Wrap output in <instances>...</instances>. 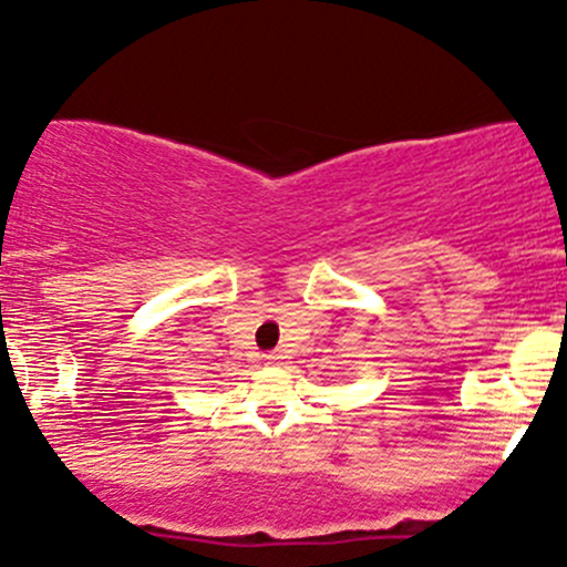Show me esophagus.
I'll use <instances>...</instances> for the list:
<instances>
[{"mask_svg":"<svg viewBox=\"0 0 567 567\" xmlns=\"http://www.w3.org/2000/svg\"><path fill=\"white\" fill-rule=\"evenodd\" d=\"M264 360L266 365H277V362L282 360V354H279V351H269V354H264Z\"/></svg>","mask_w":567,"mask_h":567,"instance_id":"obj_1","label":"esophagus"}]
</instances>
